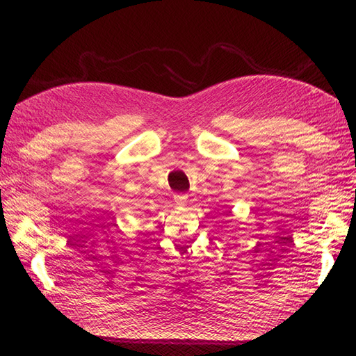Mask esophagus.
<instances>
[{
  "instance_id": "obj_1",
  "label": "esophagus",
  "mask_w": 356,
  "mask_h": 356,
  "mask_svg": "<svg viewBox=\"0 0 356 356\" xmlns=\"http://www.w3.org/2000/svg\"><path fill=\"white\" fill-rule=\"evenodd\" d=\"M174 200H176L179 205H185L186 200H188V195L186 194H176V195H174Z\"/></svg>"
}]
</instances>
